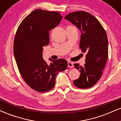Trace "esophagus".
<instances>
[{
  "label": "esophagus",
  "mask_w": 121,
  "mask_h": 121,
  "mask_svg": "<svg viewBox=\"0 0 121 121\" xmlns=\"http://www.w3.org/2000/svg\"><path fill=\"white\" fill-rule=\"evenodd\" d=\"M68 66L69 68H73V63L70 61H68Z\"/></svg>",
  "instance_id": "34e87169"
}]
</instances>
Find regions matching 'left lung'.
Returning <instances> with one entry per match:
<instances>
[{"label":"left lung","mask_w":121,"mask_h":121,"mask_svg":"<svg viewBox=\"0 0 121 121\" xmlns=\"http://www.w3.org/2000/svg\"><path fill=\"white\" fill-rule=\"evenodd\" d=\"M81 32L80 48L86 53L83 66L74 64L81 73L73 81L75 86L81 89L92 87L99 80L108 57V41L106 31L97 19L85 11L71 12L65 16Z\"/></svg>","instance_id":"obj_1"}]
</instances>
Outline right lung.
<instances>
[{"label": "right lung", "instance_id": "1", "mask_svg": "<svg viewBox=\"0 0 121 121\" xmlns=\"http://www.w3.org/2000/svg\"><path fill=\"white\" fill-rule=\"evenodd\" d=\"M62 16L59 12L37 9L21 22L15 34L13 53L22 78L28 85L38 92L51 91L59 72L68 67L66 60L43 59V47L49 43V31L59 24Z\"/></svg>", "mask_w": 121, "mask_h": 121}]
</instances>
